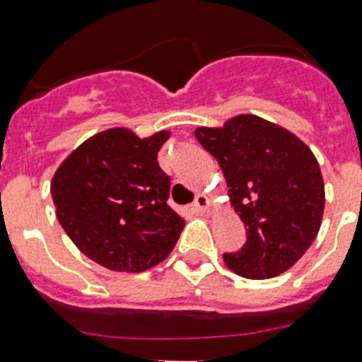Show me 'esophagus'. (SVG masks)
Segmentation results:
<instances>
[{"mask_svg":"<svg viewBox=\"0 0 362 362\" xmlns=\"http://www.w3.org/2000/svg\"><path fill=\"white\" fill-rule=\"evenodd\" d=\"M208 206H210V199H208L206 195H202V193H201V195L195 197V202L191 204V211L199 216V214H204V211L208 210Z\"/></svg>","mask_w":362,"mask_h":362,"instance_id":"esophagus-1","label":"esophagus"}]
</instances>
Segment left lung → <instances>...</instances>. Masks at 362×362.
I'll return each mask as SVG.
<instances>
[{
	"label": "left lung",
	"instance_id": "obj_1",
	"mask_svg": "<svg viewBox=\"0 0 362 362\" xmlns=\"http://www.w3.org/2000/svg\"><path fill=\"white\" fill-rule=\"evenodd\" d=\"M195 137L221 165L232 206L247 227L245 245L225 252V264L245 279L286 272L310 247L324 216V180L310 148L255 115L197 128Z\"/></svg>",
	"mask_w": 362,
	"mask_h": 362
}]
</instances>
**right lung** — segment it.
Returning a JSON list of instances; mask_svg holds the SVG:
<instances>
[{
    "label": "right lung",
    "mask_w": 362,
    "mask_h": 362,
    "mask_svg": "<svg viewBox=\"0 0 362 362\" xmlns=\"http://www.w3.org/2000/svg\"><path fill=\"white\" fill-rule=\"evenodd\" d=\"M169 132L139 139L100 132L59 165L52 197L61 227L85 257L113 272L139 273L169 257L184 228L169 204L171 178L158 152Z\"/></svg>",
    "instance_id": "right-lung-1"
}]
</instances>
